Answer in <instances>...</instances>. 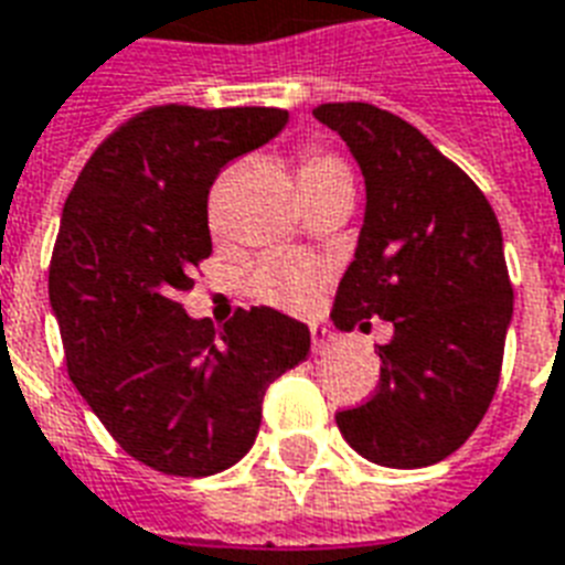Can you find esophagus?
<instances>
[{
	"label": "esophagus",
	"mask_w": 565,
	"mask_h": 565,
	"mask_svg": "<svg viewBox=\"0 0 565 565\" xmlns=\"http://www.w3.org/2000/svg\"><path fill=\"white\" fill-rule=\"evenodd\" d=\"M335 342H339V339H335V332H332L327 323H312V353H318V356H321V353H330L332 348H335Z\"/></svg>",
	"instance_id": "34e87169"
}]
</instances>
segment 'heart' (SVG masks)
<instances>
[{
	"mask_svg": "<svg viewBox=\"0 0 565 565\" xmlns=\"http://www.w3.org/2000/svg\"><path fill=\"white\" fill-rule=\"evenodd\" d=\"M297 185L303 196L321 194L330 188H353L351 170L339 156L323 150H306L297 161ZM327 282V270L318 262L295 256H268L247 274V295L256 303L274 309H306Z\"/></svg>",
	"mask_w": 565,
	"mask_h": 565,
	"instance_id": "obj_1",
	"label": "heart"
}]
</instances>
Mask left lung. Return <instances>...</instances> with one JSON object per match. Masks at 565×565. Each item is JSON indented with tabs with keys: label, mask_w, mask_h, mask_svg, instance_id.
<instances>
[{
	"label": "left lung",
	"mask_w": 565,
	"mask_h": 565,
	"mask_svg": "<svg viewBox=\"0 0 565 565\" xmlns=\"http://www.w3.org/2000/svg\"><path fill=\"white\" fill-rule=\"evenodd\" d=\"M312 115L342 135L365 177V221L332 321L395 327L380 344L377 392L335 424L377 466H433L475 433L501 377L513 318L501 226L483 191L392 111L323 103Z\"/></svg>",
	"instance_id": "8db88e82"
}]
</instances>
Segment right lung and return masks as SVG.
<instances>
[{"label":"right lung","mask_w":565,"mask_h":565,"mask_svg":"<svg viewBox=\"0 0 565 565\" xmlns=\"http://www.w3.org/2000/svg\"><path fill=\"white\" fill-rule=\"evenodd\" d=\"M286 124L282 108H147L96 147L61 212L50 303L70 380L117 445L164 475L242 460L268 386L309 353V327L270 306L214 327L179 303L212 253L209 188Z\"/></svg>","instance_id":"add662e5"}]
</instances>
